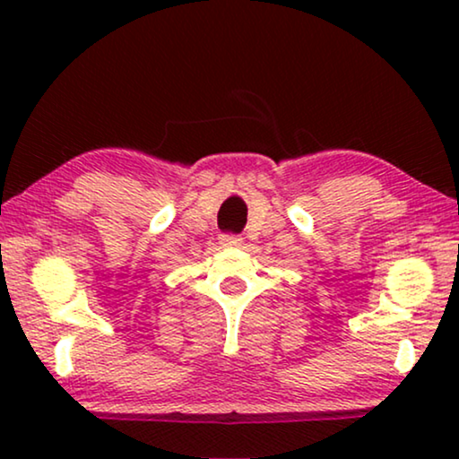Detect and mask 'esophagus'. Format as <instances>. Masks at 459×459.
<instances>
[{
    "mask_svg": "<svg viewBox=\"0 0 459 459\" xmlns=\"http://www.w3.org/2000/svg\"><path fill=\"white\" fill-rule=\"evenodd\" d=\"M242 238L240 236H231V234H225L219 238V244H221L223 248H236V247H242Z\"/></svg>",
    "mask_w": 459,
    "mask_h": 459,
    "instance_id": "34e87169",
    "label": "esophagus"
}]
</instances>
